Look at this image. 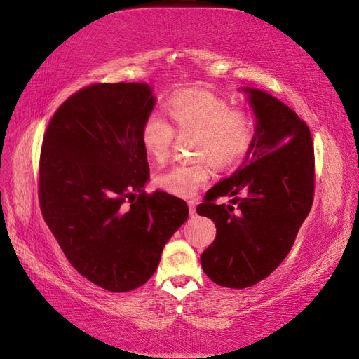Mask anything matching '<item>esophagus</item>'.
<instances>
[{
	"label": "esophagus",
	"instance_id": "esophagus-1",
	"mask_svg": "<svg viewBox=\"0 0 359 359\" xmlns=\"http://www.w3.org/2000/svg\"><path fill=\"white\" fill-rule=\"evenodd\" d=\"M189 210H190V215H194L196 214V205H194L193 201L189 202Z\"/></svg>",
	"mask_w": 359,
	"mask_h": 359
}]
</instances>
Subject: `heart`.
Returning <instances> with one entry per match:
<instances>
[{
	"label": "heart",
	"instance_id": "1",
	"mask_svg": "<svg viewBox=\"0 0 359 359\" xmlns=\"http://www.w3.org/2000/svg\"><path fill=\"white\" fill-rule=\"evenodd\" d=\"M173 128L160 114L145 118L140 127V145L148 158L163 161L172 147L175 133L194 135L191 153L198 160L177 163L156 175V184L180 198L193 196L210 178V161L227 168L241 160L253 142V116L212 94L180 93L165 104Z\"/></svg>",
	"mask_w": 359,
	"mask_h": 359
}]
</instances>
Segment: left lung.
I'll list each match as a JSON object with an SVG mask.
<instances>
[{"instance_id":"1","label":"left lung","mask_w":359,"mask_h":359,"mask_svg":"<svg viewBox=\"0 0 359 359\" xmlns=\"http://www.w3.org/2000/svg\"><path fill=\"white\" fill-rule=\"evenodd\" d=\"M256 118L253 142L229 178L206 193L198 214L215 223L201 256L203 273L223 287L244 289L283 262L314 193V149L307 124L289 106L257 88H241ZM236 194H243L238 200ZM233 197L231 205L215 199ZM236 204V207L233 205Z\"/></svg>"}]
</instances>
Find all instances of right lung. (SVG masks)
<instances>
[{
  "label": "right lung",
  "instance_id": "obj_1",
  "mask_svg": "<svg viewBox=\"0 0 359 359\" xmlns=\"http://www.w3.org/2000/svg\"><path fill=\"white\" fill-rule=\"evenodd\" d=\"M156 106L142 82L95 83L52 116L40 154V208L73 268L91 283L128 292L156 273L189 206L147 194L140 127Z\"/></svg>",
  "mask_w": 359,
  "mask_h": 359
}]
</instances>
